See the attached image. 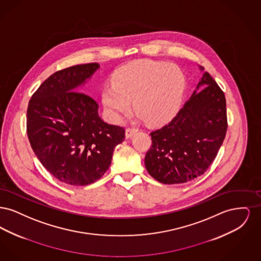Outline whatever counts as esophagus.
Wrapping results in <instances>:
<instances>
[{
    "label": "esophagus",
    "instance_id": "obj_1",
    "mask_svg": "<svg viewBox=\"0 0 261 261\" xmlns=\"http://www.w3.org/2000/svg\"><path fill=\"white\" fill-rule=\"evenodd\" d=\"M136 132L137 129L136 128H134V127H128V128H126V131H125L126 138H131Z\"/></svg>",
    "mask_w": 261,
    "mask_h": 261
}]
</instances>
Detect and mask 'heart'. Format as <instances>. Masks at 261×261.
<instances>
[{
	"instance_id": "1",
	"label": "heart",
	"mask_w": 261,
	"mask_h": 261,
	"mask_svg": "<svg viewBox=\"0 0 261 261\" xmlns=\"http://www.w3.org/2000/svg\"><path fill=\"white\" fill-rule=\"evenodd\" d=\"M112 81L102 90V103L113 121L130 111L133 99L149 123H165L179 111L185 90V76L177 65L150 60L120 66Z\"/></svg>"
}]
</instances>
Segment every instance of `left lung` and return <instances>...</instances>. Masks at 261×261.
Returning a JSON list of instances; mask_svg holds the SVG:
<instances>
[{
  "label": "left lung",
  "instance_id": "left-lung-1",
  "mask_svg": "<svg viewBox=\"0 0 261 261\" xmlns=\"http://www.w3.org/2000/svg\"><path fill=\"white\" fill-rule=\"evenodd\" d=\"M200 86L206 87L198 92ZM227 126L223 91L204 72L173 119L150 133L151 147L145 156L149 175L163 184L186 183L201 176L216 158Z\"/></svg>",
  "mask_w": 261,
  "mask_h": 261
}]
</instances>
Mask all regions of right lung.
<instances>
[{"instance_id":"add662e5","label":"right lung","mask_w":261,"mask_h":261,"mask_svg":"<svg viewBox=\"0 0 261 261\" xmlns=\"http://www.w3.org/2000/svg\"><path fill=\"white\" fill-rule=\"evenodd\" d=\"M97 62L73 65L50 75L29 100L26 130L38 160L62 183L86 186L107 172L123 127L99 117L98 102L79 92L99 68Z\"/></svg>"}]
</instances>
